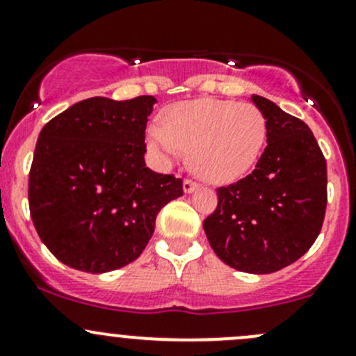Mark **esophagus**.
<instances>
[{
  "label": "esophagus",
  "mask_w": 356,
  "mask_h": 356,
  "mask_svg": "<svg viewBox=\"0 0 356 356\" xmlns=\"http://www.w3.org/2000/svg\"><path fill=\"white\" fill-rule=\"evenodd\" d=\"M196 188H198V184H196V182H193V181H189V179H186V181L182 182V189H184L186 195L193 193Z\"/></svg>",
  "instance_id": "1"
}]
</instances>
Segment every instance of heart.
<instances>
[{
  "label": "heart",
  "mask_w": 356,
  "mask_h": 356,
  "mask_svg": "<svg viewBox=\"0 0 356 356\" xmlns=\"http://www.w3.org/2000/svg\"><path fill=\"white\" fill-rule=\"evenodd\" d=\"M267 138L264 115L250 103L200 98L168 106L163 124L149 125L146 143L163 167L191 149L201 179L225 184L243 177L260 156Z\"/></svg>",
  "instance_id": "b5f03b06"
}]
</instances>
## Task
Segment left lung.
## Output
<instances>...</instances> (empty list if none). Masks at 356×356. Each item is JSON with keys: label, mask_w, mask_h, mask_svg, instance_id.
Masks as SVG:
<instances>
[{"label": "left lung", "mask_w": 356, "mask_h": 356, "mask_svg": "<svg viewBox=\"0 0 356 356\" xmlns=\"http://www.w3.org/2000/svg\"><path fill=\"white\" fill-rule=\"evenodd\" d=\"M267 125V148L245 179L218 188L204 218L211 250L229 267L272 274L303 257L317 239L327 204V165L300 118L253 95Z\"/></svg>", "instance_id": "8db88e82"}]
</instances>
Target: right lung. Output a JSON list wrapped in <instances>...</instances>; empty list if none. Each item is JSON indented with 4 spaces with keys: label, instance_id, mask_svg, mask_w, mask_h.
Instances as JSON below:
<instances>
[{
    "label": "right lung",
    "instance_id": "1",
    "mask_svg": "<svg viewBox=\"0 0 356 356\" xmlns=\"http://www.w3.org/2000/svg\"><path fill=\"white\" fill-rule=\"evenodd\" d=\"M156 98L95 96L39 132L29 174V208L46 248L62 264L105 274L134 261L156 215L182 196V181L146 167L145 131Z\"/></svg>",
    "mask_w": 356,
    "mask_h": 356
}]
</instances>
